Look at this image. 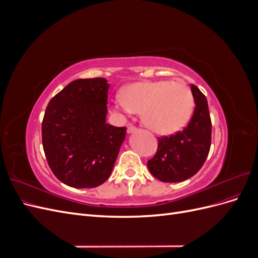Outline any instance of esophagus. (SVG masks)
Masks as SVG:
<instances>
[{"label":"esophagus","instance_id":"1","mask_svg":"<svg viewBox=\"0 0 258 258\" xmlns=\"http://www.w3.org/2000/svg\"><path fill=\"white\" fill-rule=\"evenodd\" d=\"M137 130H138L137 127H135V126H129L128 129H127V132H128V134H132V132H136Z\"/></svg>","mask_w":258,"mask_h":258}]
</instances>
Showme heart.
<instances>
[{"label": "heart", "mask_w": 258, "mask_h": 258, "mask_svg": "<svg viewBox=\"0 0 258 258\" xmlns=\"http://www.w3.org/2000/svg\"><path fill=\"white\" fill-rule=\"evenodd\" d=\"M194 98L183 83L147 81L129 85L122 97H116L113 107L122 115L142 111L146 127L159 135H172L190 119Z\"/></svg>", "instance_id": "obj_1"}]
</instances>
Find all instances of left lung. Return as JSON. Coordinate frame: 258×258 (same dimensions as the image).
<instances>
[{"label":"left lung","mask_w":258,"mask_h":258,"mask_svg":"<svg viewBox=\"0 0 258 258\" xmlns=\"http://www.w3.org/2000/svg\"><path fill=\"white\" fill-rule=\"evenodd\" d=\"M195 110L188 124L175 135L158 138L156 155L147 161L150 172L161 182L177 183L196 174L211 147V123L208 101L197 86H190Z\"/></svg>","instance_id":"1"}]
</instances>
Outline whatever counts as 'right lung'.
Wrapping results in <instances>:
<instances>
[{"label":"right lung","mask_w":258,"mask_h":258,"mask_svg":"<svg viewBox=\"0 0 258 258\" xmlns=\"http://www.w3.org/2000/svg\"><path fill=\"white\" fill-rule=\"evenodd\" d=\"M102 77L76 80L46 107L42 142L52 173L74 188H92L111 175L126 127L106 123L107 90Z\"/></svg>","instance_id":"right-lung-1"}]
</instances>
